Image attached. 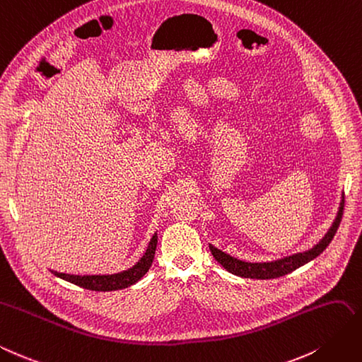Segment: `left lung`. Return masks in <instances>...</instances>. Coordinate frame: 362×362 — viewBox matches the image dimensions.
Here are the masks:
<instances>
[{"label": "left lung", "instance_id": "1", "mask_svg": "<svg viewBox=\"0 0 362 362\" xmlns=\"http://www.w3.org/2000/svg\"><path fill=\"white\" fill-rule=\"evenodd\" d=\"M343 210H344V199L341 201L337 218H335L334 223H332V227L329 228V231L326 233V236L321 239L314 248H310L308 251H303V252L292 254V256H289V257H283V259L274 260V262L251 263V262H243V260H239L236 257H231L230 254L223 252L218 248H214L213 245H210V251L213 254V257L216 259L223 268H226L228 272H231V274H234V276H240V277H245V279H260V280L277 279V277H281L285 274H289V272L296 271L297 268L303 267L305 263H308L312 259H315L317 256H320V254L327 248L330 240L334 239V236H335L341 219H343Z\"/></svg>", "mask_w": 362, "mask_h": 362}]
</instances>
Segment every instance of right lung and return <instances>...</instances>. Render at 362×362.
Here are the masks:
<instances>
[{
    "instance_id": "right-lung-1",
    "label": "right lung",
    "mask_w": 362,
    "mask_h": 362,
    "mask_svg": "<svg viewBox=\"0 0 362 362\" xmlns=\"http://www.w3.org/2000/svg\"><path fill=\"white\" fill-rule=\"evenodd\" d=\"M157 242H158V236L157 233L153 234L148 250L143 254V257L135 263V265L129 269L117 272V274H108V276H74V274H64V272H57V271H52L56 277H61L66 281L74 283V285L90 289V291H119V289H124L134 283L139 281L148 269L151 268L152 262H153V256H155V250H157Z\"/></svg>"
}]
</instances>
